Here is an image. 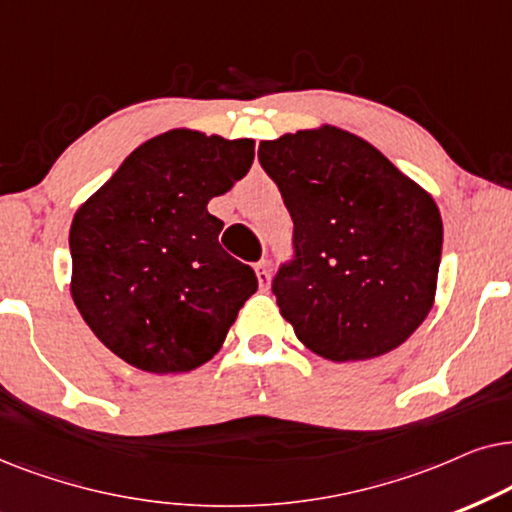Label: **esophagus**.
Masks as SVG:
<instances>
[{
    "label": "esophagus",
    "instance_id": "1",
    "mask_svg": "<svg viewBox=\"0 0 512 512\" xmlns=\"http://www.w3.org/2000/svg\"><path fill=\"white\" fill-rule=\"evenodd\" d=\"M255 276H257V281H260V288H262V290H267V288H269V281H271L269 264H267V262L255 264Z\"/></svg>",
    "mask_w": 512,
    "mask_h": 512
}]
</instances>
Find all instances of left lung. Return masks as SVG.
Listing matches in <instances>:
<instances>
[{
  "label": "left lung",
  "mask_w": 512,
  "mask_h": 512,
  "mask_svg": "<svg viewBox=\"0 0 512 512\" xmlns=\"http://www.w3.org/2000/svg\"><path fill=\"white\" fill-rule=\"evenodd\" d=\"M295 222L297 260L274 281L281 316L316 356L398 349L433 309L442 220L433 196L377 147L320 124L260 142Z\"/></svg>",
  "instance_id": "1"
}]
</instances>
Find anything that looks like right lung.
<instances>
[{
	"mask_svg": "<svg viewBox=\"0 0 512 512\" xmlns=\"http://www.w3.org/2000/svg\"><path fill=\"white\" fill-rule=\"evenodd\" d=\"M252 159L250 138L173 128L135 147L74 213L72 299L128 365L189 372L222 349L257 278L222 250V220L208 201Z\"/></svg>",
	"mask_w": 512,
	"mask_h": 512,
	"instance_id": "right-lung-1",
	"label": "right lung"
}]
</instances>
